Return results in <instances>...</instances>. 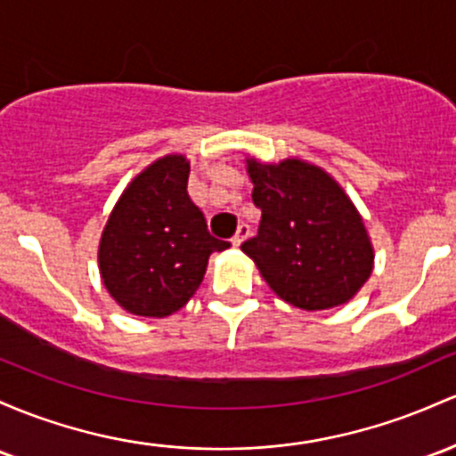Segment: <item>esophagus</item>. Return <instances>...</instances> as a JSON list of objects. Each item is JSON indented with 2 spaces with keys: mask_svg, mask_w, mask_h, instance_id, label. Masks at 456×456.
Segmentation results:
<instances>
[{
  "mask_svg": "<svg viewBox=\"0 0 456 456\" xmlns=\"http://www.w3.org/2000/svg\"><path fill=\"white\" fill-rule=\"evenodd\" d=\"M247 236H248V224H240L236 236L232 238V244H233V247H240V244H242L244 240H247Z\"/></svg>",
  "mask_w": 456,
  "mask_h": 456,
  "instance_id": "1",
  "label": "esophagus"
}]
</instances>
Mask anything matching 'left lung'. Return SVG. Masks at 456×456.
Listing matches in <instances>:
<instances>
[{
    "instance_id": "left-lung-1",
    "label": "left lung",
    "mask_w": 456,
    "mask_h": 456,
    "mask_svg": "<svg viewBox=\"0 0 456 456\" xmlns=\"http://www.w3.org/2000/svg\"><path fill=\"white\" fill-rule=\"evenodd\" d=\"M257 236L242 244L279 298L305 312L348 303L374 268L362 214L324 168L301 158H247Z\"/></svg>"
}]
</instances>
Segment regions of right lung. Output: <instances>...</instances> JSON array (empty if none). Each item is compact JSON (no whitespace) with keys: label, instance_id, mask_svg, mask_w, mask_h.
<instances>
[{"label":"right lung","instance_id":"add662e5","mask_svg":"<svg viewBox=\"0 0 456 456\" xmlns=\"http://www.w3.org/2000/svg\"><path fill=\"white\" fill-rule=\"evenodd\" d=\"M190 162L171 153L138 173L110 212L99 240V274L110 297L134 316L182 309L203 281L209 255L229 242L209 236L188 197Z\"/></svg>","mask_w":456,"mask_h":456}]
</instances>
